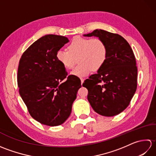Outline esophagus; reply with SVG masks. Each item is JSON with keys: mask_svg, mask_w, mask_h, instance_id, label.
I'll return each mask as SVG.
<instances>
[{"mask_svg": "<svg viewBox=\"0 0 156 156\" xmlns=\"http://www.w3.org/2000/svg\"><path fill=\"white\" fill-rule=\"evenodd\" d=\"M80 80H81V84H83V82H84V81L85 79H84V78H80Z\"/></svg>", "mask_w": 156, "mask_h": 156, "instance_id": "1", "label": "esophagus"}]
</instances>
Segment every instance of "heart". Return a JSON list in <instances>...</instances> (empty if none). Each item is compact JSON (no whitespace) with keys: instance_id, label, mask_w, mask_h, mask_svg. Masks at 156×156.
Here are the masks:
<instances>
[{"instance_id":"heart-1","label":"heart","mask_w":156,"mask_h":156,"mask_svg":"<svg viewBox=\"0 0 156 156\" xmlns=\"http://www.w3.org/2000/svg\"><path fill=\"white\" fill-rule=\"evenodd\" d=\"M108 49L105 41L101 39L76 37L68 46V51L59 49L56 58L66 69H72L75 58L80 64L73 69L70 75L78 78L85 77L92 71L102 68L107 58Z\"/></svg>"}]
</instances>
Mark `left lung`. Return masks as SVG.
<instances>
[{"label":"left lung","mask_w":156,"mask_h":156,"mask_svg":"<svg viewBox=\"0 0 156 156\" xmlns=\"http://www.w3.org/2000/svg\"><path fill=\"white\" fill-rule=\"evenodd\" d=\"M85 37H97L107 46V58L97 73L82 84L93 110L105 117L121 113L128 107L137 89V68L131 46L118 34L96 29Z\"/></svg>","instance_id":"obj_1"}]
</instances>
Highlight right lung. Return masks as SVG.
<instances>
[{
  "label": "right lung",
  "mask_w": 156,
  "mask_h": 156,
  "mask_svg": "<svg viewBox=\"0 0 156 156\" xmlns=\"http://www.w3.org/2000/svg\"><path fill=\"white\" fill-rule=\"evenodd\" d=\"M69 39L45 35L23 53L19 61L17 83L19 94L31 117L48 126L66 121L81 87L79 78L69 76L56 58V53Z\"/></svg>",
  "instance_id": "right-lung-1"
}]
</instances>
